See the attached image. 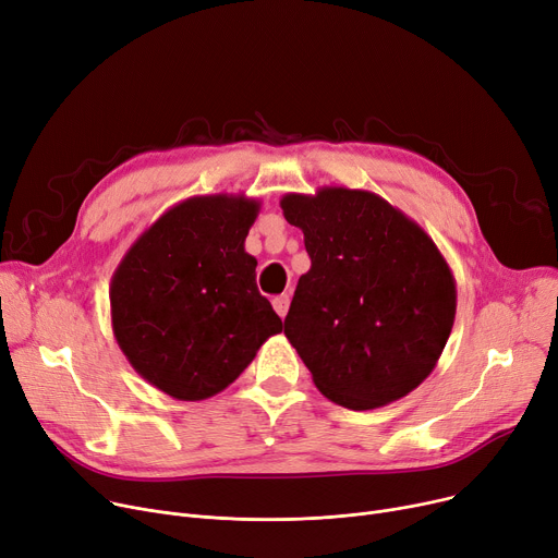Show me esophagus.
Instances as JSON below:
<instances>
[{
	"label": "esophagus",
	"mask_w": 558,
	"mask_h": 558,
	"mask_svg": "<svg viewBox=\"0 0 558 558\" xmlns=\"http://www.w3.org/2000/svg\"><path fill=\"white\" fill-rule=\"evenodd\" d=\"M274 310L278 312V316H280V318H284V316H287V310H289V295H287V293L276 295V299H274Z\"/></svg>",
	"instance_id": "obj_1"
}]
</instances>
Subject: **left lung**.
Segmentation results:
<instances>
[{"label": "left lung", "mask_w": 558, "mask_h": 558, "mask_svg": "<svg viewBox=\"0 0 558 558\" xmlns=\"http://www.w3.org/2000/svg\"><path fill=\"white\" fill-rule=\"evenodd\" d=\"M284 219L305 235L284 337L316 388L350 411H373L413 392L447 345L458 291L426 231L367 191L325 185L287 193Z\"/></svg>", "instance_id": "left-lung-1"}]
</instances>
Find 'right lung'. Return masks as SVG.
I'll return each instance as SVG.
<instances>
[{
    "mask_svg": "<svg viewBox=\"0 0 558 558\" xmlns=\"http://www.w3.org/2000/svg\"><path fill=\"white\" fill-rule=\"evenodd\" d=\"M259 202L202 195L166 210L111 276V329L136 373L181 401L231 386L282 320L244 251Z\"/></svg>",
    "mask_w": 558,
    "mask_h": 558,
    "instance_id": "add662e5",
    "label": "right lung"
}]
</instances>
